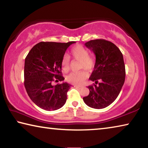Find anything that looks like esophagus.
Segmentation results:
<instances>
[{
  "mask_svg": "<svg viewBox=\"0 0 148 148\" xmlns=\"http://www.w3.org/2000/svg\"><path fill=\"white\" fill-rule=\"evenodd\" d=\"M74 87H76L77 89H82V87H83V86H74Z\"/></svg>",
  "mask_w": 148,
  "mask_h": 148,
  "instance_id": "1",
  "label": "esophagus"
}]
</instances>
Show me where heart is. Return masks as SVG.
I'll return each mask as SVG.
<instances>
[{
  "label": "heart",
  "mask_w": 148,
  "mask_h": 148,
  "mask_svg": "<svg viewBox=\"0 0 148 148\" xmlns=\"http://www.w3.org/2000/svg\"><path fill=\"white\" fill-rule=\"evenodd\" d=\"M71 53L74 59L79 61V68L81 69H86L87 71L91 72L93 71L95 66V58L89 55V50L81 45L72 47ZM61 66L62 71L67 72L70 69V59L67 56L62 57L61 62ZM88 74L85 71L78 72H72L66 77L67 82L72 84H80L83 83L86 79Z\"/></svg>",
  "instance_id": "b5f03b06"
}]
</instances>
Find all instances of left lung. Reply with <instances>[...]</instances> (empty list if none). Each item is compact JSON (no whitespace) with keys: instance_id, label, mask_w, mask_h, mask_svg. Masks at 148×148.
Returning <instances> with one entry per match:
<instances>
[{"instance_id":"obj_1","label":"left lung","mask_w":148,"mask_h":148,"mask_svg":"<svg viewBox=\"0 0 148 148\" xmlns=\"http://www.w3.org/2000/svg\"><path fill=\"white\" fill-rule=\"evenodd\" d=\"M85 46L96 57L94 71L89 77L96 85L88 86L89 94L83 100L87 106L92 108H104L117 99L124 84L123 57L116 45L103 39L90 40ZM98 83L99 86H97Z\"/></svg>"}]
</instances>
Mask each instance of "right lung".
<instances>
[{"instance_id": "add662e5", "label": "right lung", "mask_w": 148, "mask_h": 148, "mask_svg": "<svg viewBox=\"0 0 148 148\" xmlns=\"http://www.w3.org/2000/svg\"><path fill=\"white\" fill-rule=\"evenodd\" d=\"M76 42L59 43L41 42L29 52L24 66V85L30 99L40 108L53 111L64 106L71 85L62 82L61 59L66 49Z\"/></svg>"}]
</instances>
